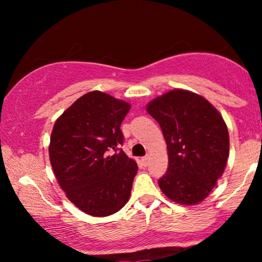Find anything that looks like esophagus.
<instances>
[{"label": "esophagus", "mask_w": 262, "mask_h": 262, "mask_svg": "<svg viewBox=\"0 0 262 262\" xmlns=\"http://www.w3.org/2000/svg\"><path fill=\"white\" fill-rule=\"evenodd\" d=\"M148 162H149V156H144L142 159V163L143 166H148Z\"/></svg>", "instance_id": "obj_1"}]
</instances>
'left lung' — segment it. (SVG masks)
Here are the masks:
<instances>
[{
    "mask_svg": "<svg viewBox=\"0 0 262 262\" xmlns=\"http://www.w3.org/2000/svg\"><path fill=\"white\" fill-rule=\"evenodd\" d=\"M146 111L160 124L167 143L169 162L159 180L161 191L184 205L203 202L228 162L224 119L205 98L184 89L154 99Z\"/></svg>",
    "mask_w": 262,
    "mask_h": 262,
    "instance_id": "8db88e82",
    "label": "left lung"
}]
</instances>
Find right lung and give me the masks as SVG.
<instances>
[{
    "label": "right lung",
    "instance_id": "right-lung-1",
    "mask_svg": "<svg viewBox=\"0 0 262 262\" xmlns=\"http://www.w3.org/2000/svg\"><path fill=\"white\" fill-rule=\"evenodd\" d=\"M130 103L106 93L89 92L56 120L49 155L68 199L83 212L106 217L127 203L138 167L118 146Z\"/></svg>",
    "mask_w": 262,
    "mask_h": 262
}]
</instances>
